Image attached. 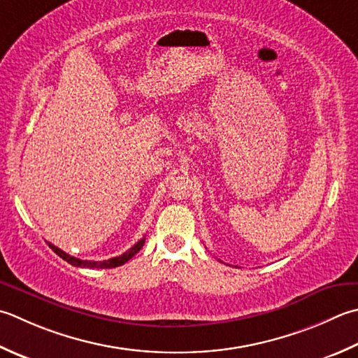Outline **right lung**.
Here are the masks:
<instances>
[{"instance_id": "obj_1", "label": "right lung", "mask_w": 358, "mask_h": 358, "mask_svg": "<svg viewBox=\"0 0 358 358\" xmlns=\"http://www.w3.org/2000/svg\"><path fill=\"white\" fill-rule=\"evenodd\" d=\"M144 242H145V237H143V239L139 241L138 243L133 245V247L129 251H125L124 255L117 256V257L107 259V261H83V259L66 255L65 251H62L60 248H57L52 243H48V245L52 248V251H54L55 255H59L63 259V261H66L68 264L74 265V267H83V268H115V267H119V265H124L125 262L130 261V259L135 256L139 250L143 248Z\"/></svg>"}]
</instances>
